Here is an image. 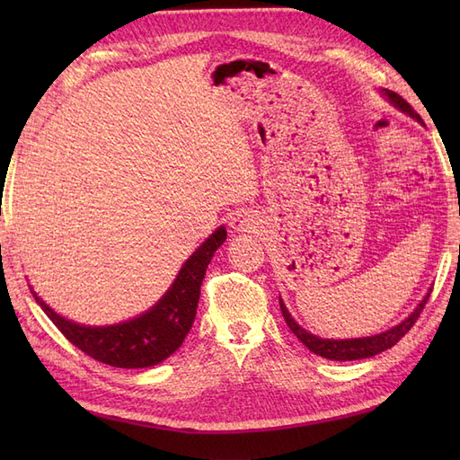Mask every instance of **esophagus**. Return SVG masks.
I'll return each instance as SVG.
<instances>
[{
  "label": "esophagus",
  "mask_w": 460,
  "mask_h": 460,
  "mask_svg": "<svg viewBox=\"0 0 460 460\" xmlns=\"http://www.w3.org/2000/svg\"><path fill=\"white\" fill-rule=\"evenodd\" d=\"M249 222H252V220H249L245 215H238V217L232 218L230 226H232L234 232H247L249 226H252V225H249Z\"/></svg>",
  "instance_id": "1"
}]
</instances>
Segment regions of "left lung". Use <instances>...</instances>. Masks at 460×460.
I'll return each instance as SVG.
<instances>
[{
	"label": "left lung",
	"mask_w": 460,
	"mask_h": 460,
	"mask_svg": "<svg viewBox=\"0 0 460 460\" xmlns=\"http://www.w3.org/2000/svg\"><path fill=\"white\" fill-rule=\"evenodd\" d=\"M384 93L387 95V100L392 102L397 109H401L402 113H407L409 117L416 119L419 122H422L420 115L416 113V111L402 100V97L392 90H384ZM429 294L419 303V307H416L405 320H402L401 324L389 328L382 333H376V336H370V338H353V340H323L318 336H313L311 332H307L305 328H301L294 318H291L289 311L286 309L284 301L280 299V309H282V314H284V320L286 324L289 326V330L296 333L297 340L309 347V351H313L314 355H320L324 358H330V360H358V358H367V357H374L378 355L385 349H389V347H394L405 333L412 328V324L419 320L424 305L428 301Z\"/></svg>",
	"instance_id": "left-lung-1"
}]
</instances>
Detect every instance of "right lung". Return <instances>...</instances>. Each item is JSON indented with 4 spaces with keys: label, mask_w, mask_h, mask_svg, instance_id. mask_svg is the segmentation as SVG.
Returning a JSON list of instances; mask_svg holds the SVG:
<instances>
[{
    "label": "right lung",
    "mask_w": 460,
    "mask_h": 460,
    "mask_svg": "<svg viewBox=\"0 0 460 460\" xmlns=\"http://www.w3.org/2000/svg\"><path fill=\"white\" fill-rule=\"evenodd\" d=\"M226 242L225 226L217 228L180 269L169 291L149 311L111 326H84L58 314L31 288L40 307L63 336L88 357L117 368H146L171 357L193 324L207 264Z\"/></svg>",
    "instance_id": "right-lung-1"
}]
</instances>
